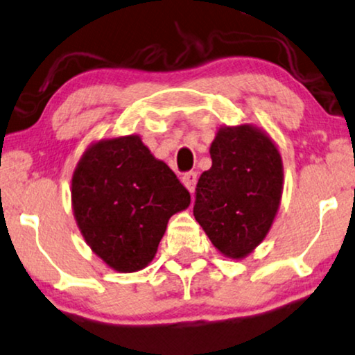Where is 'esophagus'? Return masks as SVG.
<instances>
[{
  "label": "esophagus",
  "instance_id": "esophagus-1",
  "mask_svg": "<svg viewBox=\"0 0 355 355\" xmlns=\"http://www.w3.org/2000/svg\"><path fill=\"white\" fill-rule=\"evenodd\" d=\"M196 180H198V173L196 172H187L183 173L182 177V183L187 187L189 193L194 191V187H196Z\"/></svg>",
  "mask_w": 355,
  "mask_h": 355
}]
</instances>
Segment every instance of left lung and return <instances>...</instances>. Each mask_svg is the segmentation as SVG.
<instances>
[{
  "mask_svg": "<svg viewBox=\"0 0 355 355\" xmlns=\"http://www.w3.org/2000/svg\"><path fill=\"white\" fill-rule=\"evenodd\" d=\"M212 167L196 187L193 214L211 243L230 259L249 256L267 236L283 193V162L263 130L220 127L211 144Z\"/></svg>",
  "mask_w": 355,
  "mask_h": 355,
  "instance_id": "left-lung-1",
  "label": "left lung"
}]
</instances>
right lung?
Returning <instances> with one entry per match:
<instances>
[{
	"instance_id": "add662e5",
	"label": "right lung",
	"mask_w": 355,
	"mask_h": 355,
	"mask_svg": "<svg viewBox=\"0 0 355 355\" xmlns=\"http://www.w3.org/2000/svg\"><path fill=\"white\" fill-rule=\"evenodd\" d=\"M188 189L138 135L99 139L72 175L80 233L99 259L121 273L153 261L168 218L189 206Z\"/></svg>"
}]
</instances>
